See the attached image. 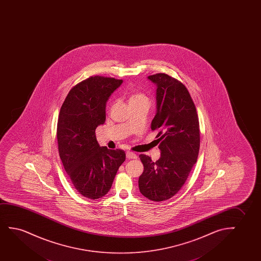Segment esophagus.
I'll use <instances>...</instances> for the list:
<instances>
[{
    "label": "esophagus",
    "instance_id": "obj_1",
    "mask_svg": "<svg viewBox=\"0 0 261 261\" xmlns=\"http://www.w3.org/2000/svg\"><path fill=\"white\" fill-rule=\"evenodd\" d=\"M126 158H127L128 160H135V159L137 158V155L134 153V152H131V151H127V152H126Z\"/></svg>",
    "mask_w": 261,
    "mask_h": 261
}]
</instances>
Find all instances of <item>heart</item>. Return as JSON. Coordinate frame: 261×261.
I'll list each match as a JSON object with an SVG mask.
<instances>
[{"label": "heart", "mask_w": 261, "mask_h": 261, "mask_svg": "<svg viewBox=\"0 0 261 261\" xmlns=\"http://www.w3.org/2000/svg\"><path fill=\"white\" fill-rule=\"evenodd\" d=\"M141 100H147L146 97L143 94L139 93H133L129 98V103L131 102H136V101H141Z\"/></svg>", "instance_id": "b5f03b06"}]
</instances>
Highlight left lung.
Masks as SVG:
<instances>
[{"label":"left lung","instance_id":"1","mask_svg":"<svg viewBox=\"0 0 261 261\" xmlns=\"http://www.w3.org/2000/svg\"><path fill=\"white\" fill-rule=\"evenodd\" d=\"M156 86V114L151 130H157L161 158L156 162L140 155L143 174L140 193L153 201L168 200L178 193L189 175L200 150L196 108L182 83L167 74L147 77Z\"/></svg>","mask_w":261,"mask_h":261}]
</instances>
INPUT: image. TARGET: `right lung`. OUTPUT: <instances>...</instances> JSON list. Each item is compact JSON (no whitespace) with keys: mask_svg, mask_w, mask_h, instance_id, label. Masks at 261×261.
Segmentation results:
<instances>
[{"mask_svg":"<svg viewBox=\"0 0 261 261\" xmlns=\"http://www.w3.org/2000/svg\"><path fill=\"white\" fill-rule=\"evenodd\" d=\"M123 80L91 76L74 86L59 114V153L65 170L83 196L97 200L107 194L118 168L125 161L124 150L100 146L97 126L106 120V103Z\"/></svg>","mask_w":261,"mask_h":261,"instance_id":"obj_1","label":"right lung"}]
</instances>
